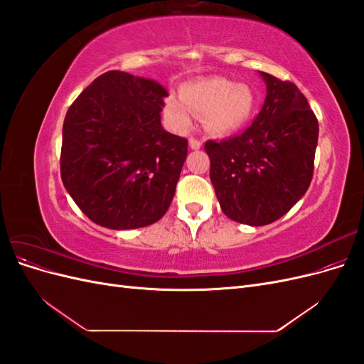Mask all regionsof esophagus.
<instances>
[{"label":"esophagus","instance_id":"esophagus-1","mask_svg":"<svg viewBox=\"0 0 364 364\" xmlns=\"http://www.w3.org/2000/svg\"><path fill=\"white\" fill-rule=\"evenodd\" d=\"M188 144H190V147H191L193 150H199V149L202 147V142H200V141H197V139H194V138H191V139H190Z\"/></svg>","mask_w":364,"mask_h":364}]
</instances>
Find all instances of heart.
<instances>
[{
    "label": "heart",
    "mask_w": 364,
    "mask_h": 364,
    "mask_svg": "<svg viewBox=\"0 0 364 364\" xmlns=\"http://www.w3.org/2000/svg\"><path fill=\"white\" fill-rule=\"evenodd\" d=\"M181 98L168 97L164 112L181 132L193 124V114L203 117V124L213 135H232L243 127L255 107V97L245 83L235 85L223 77H211L186 83Z\"/></svg>",
    "instance_id": "obj_1"
}]
</instances>
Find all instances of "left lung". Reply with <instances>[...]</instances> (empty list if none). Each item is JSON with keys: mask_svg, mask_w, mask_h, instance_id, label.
Listing matches in <instances>:
<instances>
[{"mask_svg": "<svg viewBox=\"0 0 364 364\" xmlns=\"http://www.w3.org/2000/svg\"><path fill=\"white\" fill-rule=\"evenodd\" d=\"M259 75L267 95L252 126L205 144L220 208L249 226L273 223L302 199L313 179L318 139L317 118L297 86Z\"/></svg>", "mask_w": 364, "mask_h": 364, "instance_id": "8db88e82", "label": "left lung"}]
</instances>
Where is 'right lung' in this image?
Instances as JSON below:
<instances>
[{"label":"right lung","mask_w":364,"mask_h":364,"mask_svg":"<svg viewBox=\"0 0 364 364\" xmlns=\"http://www.w3.org/2000/svg\"><path fill=\"white\" fill-rule=\"evenodd\" d=\"M165 95L156 82L107 71L70 106L62 129V182L94 223L138 229L167 213L188 141L162 127Z\"/></svg>","instance_id":"obj_1"}]
</instances>
